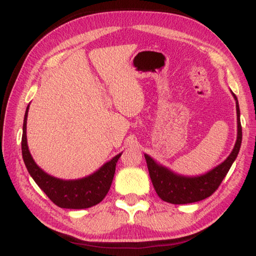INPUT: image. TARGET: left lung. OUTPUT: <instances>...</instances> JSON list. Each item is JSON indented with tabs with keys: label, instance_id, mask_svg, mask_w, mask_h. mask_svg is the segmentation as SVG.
I'll return each instance as SVG.
<instances>
[{
	"label": "left lung",
	"instance_id": "left-lung-1",
	"mask_svg": "<svg viewBox=\"0 0 256 256\" xmlns=\"http://www.w3.org/2000/svg\"><path fill=\"white\" fill-rule=\"evenodd\" d=\"M232 95L236 100V142L231 154L217 167H214L203 175L184 176L176 174V172L164 167V166L158 164L148 154H144L153 186L161 200L172 204L195 203V202L208 198L220 186L222 181L228 172L232 164L236 159L238 153L240 150L241 140H242L239 103H238V98L232 92Z\"/></svg>",
	"mask_w": 256,
	"mask_h": 256
}]
</instances>
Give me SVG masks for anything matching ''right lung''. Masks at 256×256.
I'll list each match as a JSON object with an SVG mask.
<instances>
[{
    "label": "right lung",
    "instance_id": "obj_1",
    "mask_svg": "<svg viewBox=\"0 0 256 256\" xmlns=\"http://www.w3.org/2000/svg\"><path fill=\"white\" fill-rule=\"evenodd\" d=\"M28 106L25 111L22 136V156L31 178L50 200L59 208H87L102 202L112 183L116 164L122 153L104 164L95 172L78 180H62L48 174L34 162L28 146L26 120Z\"/></svg>",
    "mask_w": 256,
    "mask_h": 256
}]
</instances>
